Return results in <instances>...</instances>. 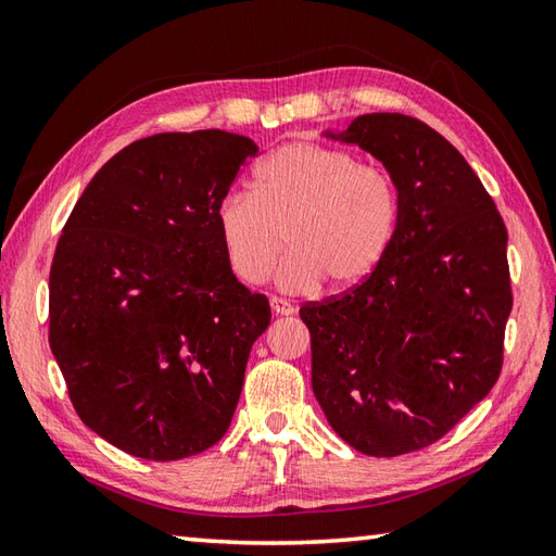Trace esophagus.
<instances>
[{"instance_id": "34e87169", "label": "esophagus", "mask_w": 556, "mask_h": 556, "mask_svg": "<svg viewBox=\"0 0 556 556\" xmlns=\"http://www.w3.org/2000/svg\"><path fill=\"white\" fill-rule=\"evenodd\" d=\"M269 308L275 315H291L293 313V305L285 299H269Z\"/></svg>"}]
</instances>
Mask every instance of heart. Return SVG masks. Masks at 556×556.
<instances>
[{
    "label": "heart",
    "instance_id": "1",
    "mask_svg": "<svg viewBox=\"0 0 556 556\" xmlns=\"http://www.w3.org/2000/svg\"><path fill=\"white\" fill-rule=\"evenodd\" d=\"M251 193L219 200L215 219L233 277L260 287L291 248L279 285L308 293L327 281L346 291L368 279L394 243L399 188L387 169L353 152L293 140L255 167Z\"/></svg>",
    "mask_w": 556,
    "mask_h": 556
}]
</instances>
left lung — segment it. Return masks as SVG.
<instances>
[{
  "label": "left lung",
  "mask_w": 556,
  "mask_h": 556,
  "mask_svg": "<svg viewBox=\"0 0 556 556\" xmlns=\"http://www.w3.org/2000/svg\"><path fill=\"white\" fill-rule=\"evenodd\" d=\"M327 136L392 174L399 229L368 279L301 308L313 392L356 452L410 454L442 440L502 372L506 227L464 155L420 119L363 114Z\"/></svg>",
  "instance_id": "1"
}]
</instances>
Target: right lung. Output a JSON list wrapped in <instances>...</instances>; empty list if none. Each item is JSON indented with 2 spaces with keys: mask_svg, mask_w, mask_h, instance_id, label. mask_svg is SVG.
Here are the masks:
<instances>
[{
  "mask_svg": "<svg viewBox=\"0 0 556 556\" xmlns=\"http://www.w3.org/2000/svg\"><path fill=\"white\" fill-rule=\"evenodd\" d=\"M255 152L219 128L140 138L59 236L50 349L78 418L126 454L179 460L229 430L271 313L229 269L215 212Z\"/></svg>",
  "mask_w": 556,
  "mask_h": 556,
  "instance_id": "add662e5",
  "label": "right lung"
}]
</instances>
